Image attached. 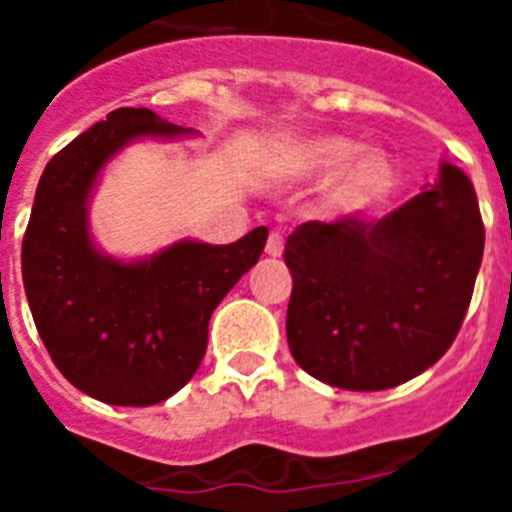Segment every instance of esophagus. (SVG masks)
Masks as SVG:
<instances>
[{"instance_id": "esophagus-1", "label": "esophagus", "mask_w": 512, "mask_h": 512, "mask_svg": "<svg viewBox=\"0 0 512 512\" xmlns=\"http://www.w3.org/2000/svg\"><path fill=\"white\" fill-rule=\"evenodd\" d=\"M284 251V235L277 233V230H271L269 241H266V253L269 256H282Z\"/></svg>"}]
</instances>
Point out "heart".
Listing matches in <instances>:
<instances>
[{"label":"heart","mask_w":512,"mask_h":512,"mask_svg":"<svg viewBox=\"0 0 512 512\" xmlns=\"http://www.w3.org/2000/svg\"><path fill=\"white\" fill-rule=\"evenodd\" d=\"M356 150L354 140L343 135H318L297 143L287 153V169L297 179H315L336 168L325 187V205L346 212L372 202L390 184L392 166L377 148Z\"/></svg>","instance_id":"heart-1"}]
</instances>
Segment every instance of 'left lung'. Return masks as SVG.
I'll return each instance as SVG.
<instances>
[{"mask_svg":"<svg viewBox=\"0 0 512 512\" xmlns=\"http://www.w3.org/2000/svg\"><path fill=\"white\" fill-rule=\"evenodd\" d=\"M485 251L469 176L441 161L438 182L377 223H302L287 238V341L310 377L390 390L436 364L467 315Z\"/></svg>","mask_w":512,"mask_h":512,"instance_id":"left-lung-1","label":"left lung"}]
</instances>
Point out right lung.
Segmentation results:
<instances>
[{"label":"right lung","instance_id":"obj_1","mask_svg":"<svg viewBox=\"0 0 512 512\" xmlns=\"http://www.w3.org/2000/svg\"><path fill=\"white\" fill-rule=\"evenodd\" d=\"M194 130L146 107H120L48 161L22 241V282L35 328L58 372L107 405L169 400L200 369L207 323L235 282L259 261L269 230L210 246L176 241L148 259L97 248L89 200L104 164L140 138Z\"/></svg>","mask_w":512,"mask_h":512}]
</instances>
